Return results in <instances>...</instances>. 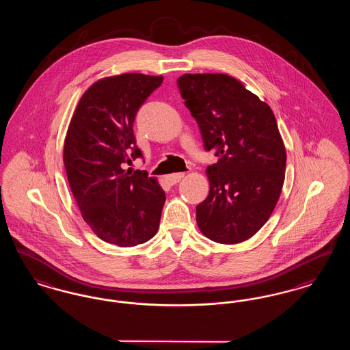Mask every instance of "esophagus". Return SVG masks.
Segmentation results:
<instances>
[{
    "mask_svg": "<svg viewBox=\"0 0 350 350\" xmlns=\"http://www.w3.org/2000/svg\"><path fill=\"white\" fill-rule=\"evenodd\" d=\"M183 176H185V173H173V174L167 176V181L170 185H176L183 180Z\"/></svg>",
    "mask_w": 350,
    "mask_h": 350,
    "instance_id": "34e87169",
    "label": "esophagus"
}]
</instances>
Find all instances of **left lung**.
I'll return each instance as SVG.
<instances>
[{"mask_svg": "<svg viewBox=\"0 0 350 350\" xmlns=\"http://www.w3.org/2000/svg\"><path fill=\"white\" fill-rule=\"evenodd\" d=\"M177 85L200 126L210 191L197 206L200 232L220 244L248 240L281 196L286 150L271 109L228 75H183Z\"/></svg>", "mask_w": 350, "mask_h": 350, "instance_id": "8db88e82", "label": "left lung"}]
</instances>
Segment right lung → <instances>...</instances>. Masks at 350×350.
<instances>
[{"label":"right lung","mask_w":350,"mask_h":350,"mask_svg":"<svg viewBox=\"0 0 350 350\" xmlns=\"http://www.w3.org/2000/svg\"><path fill=\"white\" fill-rule=\"evenodd\" d=\"M163 76L124 73L93 83L79 102L64 142V167L83 220L103 241L135 247L160 224L165 193L146 170H124L142 159L133 122Z\"/></svg>","instance_id":"add662e5"}]
</instances>
